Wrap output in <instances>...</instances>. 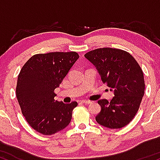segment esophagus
Here are the masks:
<instances>
[{"label":"esophagus","instance_id":"1","mask_svg":"<svg viewBox=\"0 0 160 160\" xmlns=\"http://www.w3.org/2000/svg\"><path fill=\"white\" fill-rule=\"evenodd\" d=\"M80 103L89 104H91V102L90 101H87V100H82V101H80Z\"/></svg>","mask_w":160,"mask_h":160}]
</instances>
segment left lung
<instances>
[{
    "mask_svg": "<svg viewBox=\"0 0 160 160\" xmlns=\"http://www.w3.org/2000/svg\"><path fill=\"white\" fill-rule=\"evenodd\" d=\"M84 56L95 66L103 83L114 92L111 102L98 101L102 109L95 120L109 128L124 127L135 117L144 94L140 65L132 55L120 49L99 48Z\"/></svg>",
    "mask_w": 160,
    "mask_h": 160,
    "instance_id": "8db88e82",
    "label": "left lung"
}]
</instances>
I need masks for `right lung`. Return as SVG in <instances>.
Here are the masks:
<instances>
[{
    "instance_id": "obj_1",
    "label": "right lung",
    "mask_w": 160,
    "mask_h": 160,
    "mask_svg": "<svg viewBox=\"0 0 160 160\" xmlns=\"http://www.w3.org/2000/svg\"><path fill=\"white\" fill-rule=\"evenodd\" d=\"M79 57L76 52L36 54L22 68L16 98L22 115L35 131L51 135L68 126L78 102L55 101L54 90Z\"/></svg>"
}]
</instances>
